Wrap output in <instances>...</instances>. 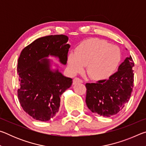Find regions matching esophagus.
Wrapping results in <instances>:
<instances>
[{"label": "esophagus", "instance_id": "34e87169", "mask_svg": "<svg viewBox=\"0 0 146 146\" xmlns=\"http://www.w3.org/2000/svg\"><path fill=\"white\" fill-rule=\"evenodd\" d=\"M78 83H82V80H81L80 78L76 77L73 79V85H75V84H78Z\"/></svg>", "mask_w": 146, "mask_h": 146}]
</instances>
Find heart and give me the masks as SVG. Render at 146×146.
I'll return each mask as SVG.
<instances>
[{"mask_svg":"<svg viewBox=\"0 0 146 146\" xmlns=\"http://www.w3.org/2000/svg\"><path fill=\"white\" fill-rule=\"evenodd\" d=\"M117 46L99 38H90L81 42L75 53L69 54L68 63L71 72H82L86 66V73L94 80H104L111 76L121 60Z\"/></svg>","mask_w":146,"mask_h":146,"instance_id":"b5f03b06","label":"heart"}]
</instances>
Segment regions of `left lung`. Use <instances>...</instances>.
Instances as JSON below:
<instances>
[{
  "instance_id": "obj_1",
  "label": "left lung",
  "mask_w": 146,
  "mask_h": 146,
  "mask_svg": "<svg viewBox=\"0 0 146 146\" xmlns=\"http://www.w3.org/2000/svg\"><path fill=\"white\" fill-rule=\"evenodd\" d=\"M134 66L130 56L108 80L86 84V102L91 112L109 117L122 110L129 101L133 91Z\"/></svg>"
}]
</instances>
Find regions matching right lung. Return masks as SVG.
Here are the masks:
<instances>
[{
	"label": "right lung",
	"mask_w": 146,
	"mask_h": 146,
	"mask_svg": "<svg viewBox=\"0 0 146 146\" xmlns=\"http://www.w3.org/2000/svg\"><path fill=\"white\" fill-rule=\"evenodd\" d=\"M64 35L39 38L24 48L17 64L20 88L17 96L24 111L36 120L46 122L58 113L60 97L71 87L72 79L51 70L49 55L66 65L70 45Z\"/></svg>",
	"instance_id": "1"
}]
</instances>
